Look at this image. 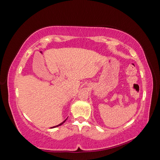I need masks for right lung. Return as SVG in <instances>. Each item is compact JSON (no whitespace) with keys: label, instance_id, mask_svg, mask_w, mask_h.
Instances as JSON below:
<instances>
[{"label":"right lung","instance_id":"obj_1","mask_svg":"<svg viewBox=\"0 0 160 160\" xmlns=\"http://www.w3.org/2000/svg\"><path fill=\"white\" fill-rule=\"evenodd\" d=\"M66 119L64 121V122H62L61 123H60V124H59V125H56V126H54V127H52V128H57V127H58V126H60V125H61L62 123H63L65 122V121H66Z\"/></svg>","mask_w":160,"mask_h":160}]
</instances>
